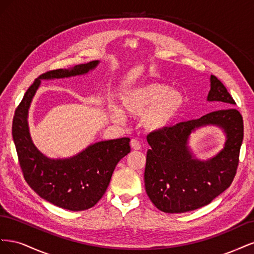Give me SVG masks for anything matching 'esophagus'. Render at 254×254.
I'll list each match as a JSON object with an SVG mask.
<instances>
[{"instance_id":"34e87169","label":"esophagus","mask_w":254,"mask_h":254,"mask_svg":"<svg viewBox=\"0 0 254 254\" xmlns=\"http://www.w3.org/2000/svg\"><path fill=\"white\" fill-rule=\"evenodd\" d=\"M130 146H131V148L134 149V150H140L141 149V143L135 139H132L131 141H130Z\"/></svg>"}]
</instances>
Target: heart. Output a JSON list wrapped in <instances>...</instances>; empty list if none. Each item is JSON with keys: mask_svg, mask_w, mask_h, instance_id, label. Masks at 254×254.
<instances>
[{"mask_svg": "<svg viewBox=\"0 0 254 254\" xmlns=\"http://www.w3.org/2000/svg\"><path fill=\"white\" fill-rule=\"evenodd\" d=\"M124 109L132 117L143 115V126L150 131L170 127L186 106V97L180 91L170 89L165 83L149 82L127 90L121 96ZM111 118L119 123L124 117L115 107L109 108Z\"/></svg>", "mask_w": 254, "mask_h": 254, "instance_id": "b5f03b06", "label": "heart"}]
</instances>
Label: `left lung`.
I'll return each instance as SVG.
<instances>
[{"label": "left lung", "mask_w": 254, "mask_h": 254, "mask_svg": "<svg viewBox=\"0 0 254 254\" xmlns=\"http://www.w3.org/2000/svg\"><path fill=\"white\" fill-rule=\"evenodd\" d=\"M209 102L235 105L233 97L211 75ZM214 125L226 133L225 147L205 161L196 159L188 147L190 133L197 127ZM244 137V122L236 109L226 108L200 119L182 122L147 135L150 149L146 156L145 190L157 209L165 213H184L209 204L226 190L234 179Z\"/></svg>", "instance_id": "left-lung-1"}]
</instances>
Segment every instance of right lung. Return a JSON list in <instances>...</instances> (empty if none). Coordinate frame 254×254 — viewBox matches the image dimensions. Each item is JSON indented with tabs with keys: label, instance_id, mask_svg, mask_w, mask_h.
<instances>
[{
	"label": "right lung",
	"instance_id": "obj_1",
	"mask_svg": "<svg viewBox=\"0 0 254 254\" xmlns=\"http://www.w3.org/2000/svg\"><path fill=\"white\" fill-rule=\"evenodd\" d=\"M98 64V60H94L40 75L27 89L12 120V139L25 181L44 200L70 211L87 210L99 201L115 166L130 152V139L101 141L71 158L51 159L36 147L30 137L28 109L41 79L83 75L94 70Z\"/></svg>",
	"mask_w": 254,
	"mask_h": 254
}]
</instances>
